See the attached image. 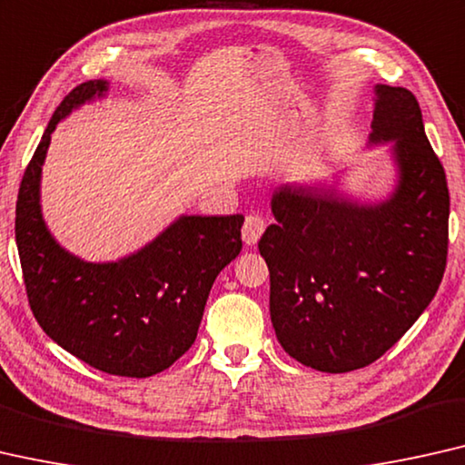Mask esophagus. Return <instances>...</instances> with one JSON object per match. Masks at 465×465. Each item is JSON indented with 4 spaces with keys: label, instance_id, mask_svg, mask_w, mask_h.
<instances>
[{
    "label": "esophagus",
    "instance_id": "obj_1",
    "mask_svg": "<svg viewBox=\"0 0 465 465\" xmlns=\"http://www.w3.org/2000/svg\"><path fill=\"white\" fill-rule=\"evenodd\" d=\"M267 227V219L261 217V214H248L246 221H244V227H242V238H244V242L248 246H252L259 242V238L262 235V232H265Z\"/></svg>",
    "mask_w": 465,
    "mask_h": 465
}]
</instances>
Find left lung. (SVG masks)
<instances>
[{
  "label": "left lung",
  "mask_w": 465,
  "mask_h": 465,
  "mask_svg": "<svg viewBox=\"0 0 465 465\" xmlns=\"http://www.w3.org/2000/svg\"><path fill=\"white\" fill-rule=\"evenodd\" d=\"M371 143L394 140L399 188L359 206L296 185L273 192L277 223L259 240L269 311L290 357L344 373L397 344L434 299L447 267L449 188L405 87L378 85Z\"/></svg>",
  "instance_id": "1"
}]
</instances>
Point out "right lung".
Listing matches in <instances>:
<instances>
[{
    "mask_svg": "<svg viewBox=\"0 0 465 465\" xmlns=\"http://www.w3.org/2000/svg\"><path fill=\"white\" fill-rule=\"evenodd\" d=\"M106 92V81L74 87L55 108L16 200V246L26 299L54 342L113 376L148 378L196 341L214 277L242 251V214L182 217L119 262H83L55 244L41 219L39 177L60 119Z\"/></svg>",
    "mask_w": 465,
    "mask_h": 465,
    "instance_id": "add662e5",
    "label": "right lung"
}]
</instances>
